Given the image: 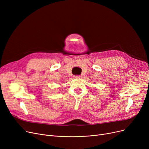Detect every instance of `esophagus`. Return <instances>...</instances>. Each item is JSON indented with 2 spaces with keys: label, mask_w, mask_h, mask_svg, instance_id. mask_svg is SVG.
<instances>
[{
  "label": "esophagus",
  "mask_w": 149,
  "mask_h": 149,
  "mask_svg": "<svg viewBox=\"0 0 149 149\" xmlns=\"http://www.w3.org/2000/svg\"><path fill=\"white\" fill-rule=\"evenodd\" d=\"M80 75H75L74 76V78L75 79H80Z\"/></svg>",
  "instance_id": "1"
}]
</instances>
